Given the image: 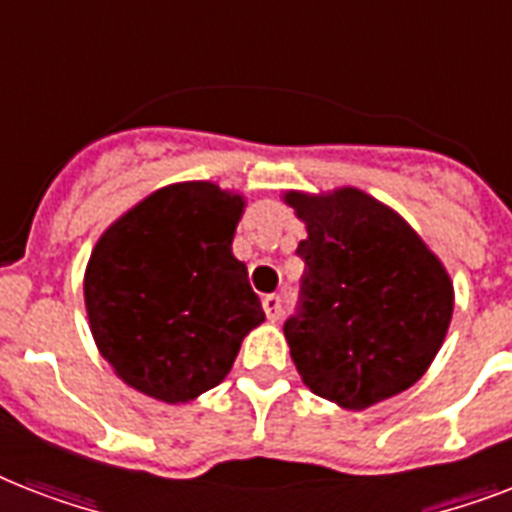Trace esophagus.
I'll return each instance as SVG.
<instances>
[{
    "label": "esophagus",
    "instance_id": "esophagus-1",
    "mask_svg": "<svg viewBox=\"0 0 512 512\" xmlns=\"http://www.w3.org/2000/svg\"><path fill=\"white\" fill-rule=\"evenodd\" d=\"M263 311L271 321H279L281 316V297L279 295H265L263 297Z\"/></svg>",
    "mask_w": 512,
    "mask_h": 512
}]
</instances>
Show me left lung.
Wrapping results in <instances>:
<instances>
[{
	"instance_id": "obj_1",
	"label": "left lung",
	"mask_w": 512,
	"mask_h": 512,
	"mask_svg": "<svg viewBox=\"0 0 512 512\" xmlns=\"http://www.w3.org/2000/svg\"><path fill=\"white\" fill-rule=\"evenodd\" d=\"M305 223L300 311L284 337L303 382L361 412L412 388L444 345L454 287L412 225L358 188L287 191Z\"/></svg>"
}]
</instances>
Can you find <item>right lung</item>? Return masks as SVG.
I'll return each instance as SVG.
<instances>
[{"label":"right lung","instance_id":"1","mask_svg":"<svg viewBox=\"0 0 512 512\" xmlns=\"http://www.w3.org/2000/svg\"><path fill=\"white\" fill-rule=\"evenodd\" d=\"M244 204L209 180L172 183L98 239L84 271L87 319L130 388L188 404L225 380L241 340L265 321L231 249Z\"/></svg>","mask_w":512,"mask_h":512}]
</instances>
